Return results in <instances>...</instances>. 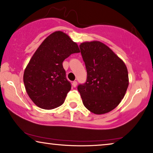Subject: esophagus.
I'll use <instances>...</instances> for the list:
<instances>
[{"mask_svg": "<svg viewBox=\"0 0 153 153\" xmlns=\"http://www.w3.org/2000/svg\"><path fill=\"white\" fill-rule=\"evenodd\" d=\"M77 86V82L76 81H74L72 82V86L73 87H76Z\"/></svg>", "mask_w": 153, "mask_h": 153, "instance_id": "34e87169", "label": "esophagus"}]
</instances>
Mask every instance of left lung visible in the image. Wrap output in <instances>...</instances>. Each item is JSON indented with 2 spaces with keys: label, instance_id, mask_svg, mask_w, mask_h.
I'll list each match as a JSON object with an SVG mask.
<instances>
[{
  "label": "left lung",
  "instance_id": "1",
  "mask_svg": "<svg viewBox=\"0 0 153 153\" xmlns=\"http://www.w3.org/2000/svg\"><path fill=\"white\" fill-rule=\"evenodd\" d=\"M79 48L87 71L86 82L78 86L83 104L96 114L110 112L126 94L128 86L127 67L100 41H86Z\"/></svg>",
  "mask_w": 153,
  "mask_h": 153
}]
</instances>
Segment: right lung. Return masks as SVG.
<instances>
[{
  "label": "right lung",
  "mask_w": 153,
  "mask_h": 153,
  "mask_svg": "<svg viewBox=\"0 0 153 153\" xmlns=\"http://www.w3.org/2000/svg\"><path fill=\"white\" fill-rule=\"evenodd\" d=\"M79 52L77 43L61 31L52 33L41 43L23 75L26 91L36 105L45 110L62 105L71 90L62 62Z\"/></svg>",
  "instance_id": "right-lung-1"
}]
</instances>
